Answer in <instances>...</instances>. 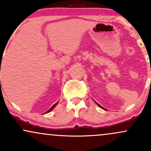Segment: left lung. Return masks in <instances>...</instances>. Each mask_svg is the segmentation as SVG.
I'll return each mask as SVG.
<instances>
[{"mask_svg": "<svg viewBox=\"0 0 151 151\" xmlns=\"http://www.w3.org/2000/svg\"><path fill=\"white\" fill-rule=\"evenodd\" d=\"M95 103H96V104H97V105L99 106V107H100V108H101V109H104V110H106V109H104V107H103V106H100L99 104H98V103H96V101H95Z\"/></svg>", "mask_w": 151, "mask_h": 151, "instance_id": "8db88e82", "label": "left lung"}]
</instances>
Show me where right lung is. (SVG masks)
I'll return each instance as SVG.
<instances>
[{"label":"right lung","instance_id":"1","mask_svg":"<svg viewBox=\"0 0 151 151\" xmlns=\"http://www.w3.org/2000/svg\"><path fill=\"white\" fill-rule=\"evenodd\" d=\"M58 104V102H57V103H56V104H54V105L52 106V107H51V108H50V109H49V110H48V111H46V113H49V112H50V111H52V110H53V109H54V108H55V106H57V104ZM46 113H45V114H46Z\"/></svg>","mask_w":151,"mask_h":151}]
</instances>
